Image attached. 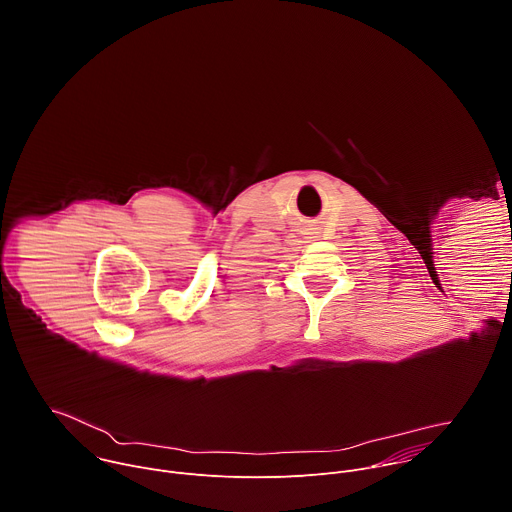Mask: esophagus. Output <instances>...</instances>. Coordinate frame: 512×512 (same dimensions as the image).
Instances as JSON below:
<instances>
[{"label": "esophagus", "mask_w": 512, "mask_h": 512, "mask_svg": "<svg viewBox=\"0 0 512 512\" xmlns=\"http://www.w3.org/2000/svg\"><path fill=\"white\" fill-rule=\"evenodd\" d=\"M310 231H312V233H314V229H310Z\"/></svg>", "instance_id": "esophagus-1"}]
</instances>
